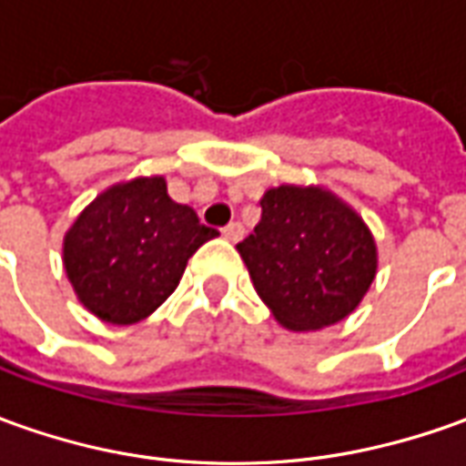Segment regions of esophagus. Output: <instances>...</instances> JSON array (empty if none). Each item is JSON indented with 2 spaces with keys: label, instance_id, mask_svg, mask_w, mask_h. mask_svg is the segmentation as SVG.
<instances>
[{
  "label": "esophagus",
  "instance_id": "obj_1",
  "mask_svg": "<svg viewBox=\"0 0 466 466\" xmlns=\"http://www.w3.org/2000/svg\"><path fill=\"white\" fill-rule=\"evenodd\" d=\"M223 238L230 240V243H238L243 238V226L240 223H230V226L223 228Z\"/></svg>",
  "mask_w": 466,
  "mask_h": 466
}]
</instances>
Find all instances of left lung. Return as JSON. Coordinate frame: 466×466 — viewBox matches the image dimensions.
Wrapping results in <instances>:
<instances>
[{"label": "left lung", "instance_id": "obj_1", "mask_svg": "<svg viewBox=\"0 0 466 466\" xmlns=\"http://www.w3.org/2000/svg\"><path fill=\"white\" fill-rule=\"evenodd\" d=\"M253 289L291 332L325 329L360 307L378 274V246L358 210L322 185H279L238 246Z\"/></svg>", "mask_w": 466, "mask_h": 466}]
</instances>
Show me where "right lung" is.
I'll return each instance as SVG.
<instances>
[{"instance_id": "right-lung-1", "label": "right lung", "mask_w": 466, "mask_h": 466, "mask_svg": "<svg viewBox=\"0 0 466 466\" xmlns=\"http://www.w3.org/2000/svg\"><path fill=\"white\" fill-rule=\"evenodd\" d=\"M218 236L162 175L131 177L96 195L67 228L63 266L78 301L101 322L137 325L177 289L192 253Z\"/></svg>"}]
</instances>
